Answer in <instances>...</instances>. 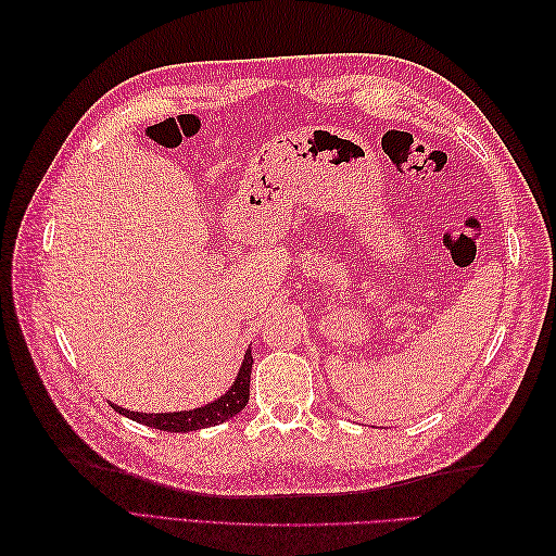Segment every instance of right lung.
<instances>
[{
    "instance_id": "add662e5",
    "label": "right lung",
    "mask_w": 556,
    "mask_h": 556,
    "mask_svg": "<svg viewBox=\"0 0 556 556\" xmlns=\"http://www.w3.org/2000/svg\"><path fill=\"white\" fill-rule=\"evenodd\" d=\"M250 374H252V355L248 348L239 374H237V378H233V384L223 396H217L215 401L206 403V406L192 408V410H178V413H137V410H127L123 406H115V403H111V406L115 408V413L134 419V422L153 427L160 431L185 433V431L206 429V427H215V425L225 422V419H229L233 415H239L248 406Z\"/></svg>"
}]
</instances>
